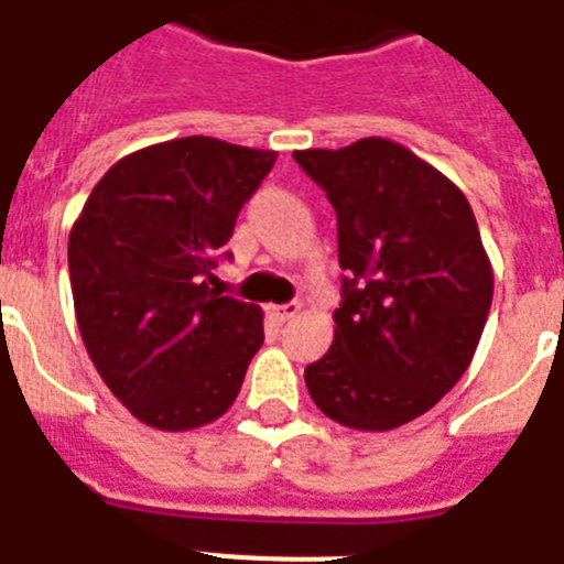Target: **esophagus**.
<instances>
[{"label": "esophagus", "instance_id": "esophagus-1", "mask_svg": "<svg viewBox=\"0 0 564 564\" xmlns=\"http://www.w3.org/2000/svg\"><path fill=\"white\" fill-rule=\"evenodd\" d=\"M297 313H301V301H290V304L272 306V315L278 318V322H292Z\"/></svg>", "mask_w": 564, "mask_h": 564}]
</instances>
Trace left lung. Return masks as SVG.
I'll use <instances>...</instances> for the list:
<instances>
[{"label": "left lung", "instance_id": "left-lung-1", "mask_svg": "<svg viewBox=\"0 0 564 564\" xmlns=\"http://www.w3.org/2000/svg\"><path fill=\"white\" fill-rule=\"evenodd\" d=\"M327 191L345 269L336 338L306 365L329 420L388 432L425 414L466 373L492 304V267L455 182L388 139L297 150Z\"/></svg>", "mask_w": 564, "mask_h": 564}]
</instances>
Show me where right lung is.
Listing matches in <instances>:
<instances>
[{"mask_svg":"<svg viewBox=\"0 0 564 564\" xmlns=\"http://www.w3.org/2000/svg\"><path fill=\"white\" fill-rule=\"evenodd\" d=\"M274 159L208 135L153 144L112 164L72 226L77 327L100 379L141 423L187 432L237 400L263 313L208 281Z\"/></svg>","mask_w":564,"mask_h":564,"instance_id":"add662e5","label":"right lung"}]
</instances>
